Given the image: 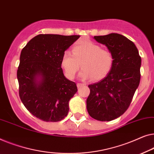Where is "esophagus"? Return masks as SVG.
Here are the masks:
<instances>
[{"label":"esophagus","mask_w":154,"mask_h":154,"mask_svg":"<svg viewBox=\"0 0 154 154\" xmlns=\"http://www.w3.org/2000/svg\"><path fill=\"white\" fill-rule=\"evenodd\" d=\"M84 84H82V83H77V86L78 88H79V87H81V86H84Z\"/></svg>","instance_id":"34e87169"}]
</instances>
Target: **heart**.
<instances>
[{
  "mask_svg": "<svg viewBox=\"0 0 154 154\" xmlns=\"http://www.w3.org/2000/svg\"><path fill=\"white\" fill-rule=\"evenodd\" d=\"M80 64L82 70L79 77L82 79L93 78L100 80L109 74L113 66V56L107 49L100 45L86 41L72 48V54L65 51L61 59V66L66 76L72 79L79 70Z\"/></svg>",
  "mask_w": 154,
  "mask_h": 154,
  "instance_id": "heart-1",
  "label": "heart"
}]
</instances>
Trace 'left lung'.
<instances>
[{
  "label": "left lung",
  "instance_id": "8db88e82",
  "mask_svg": "<svg viewBox=\"0 0 154 154\" xmlns=\"http://www.w3.org/2000/svg\"><path fill=\"white\" fill-rule=\"evenodd\" d=\"M113 56V66L101 81L88 85L86 100L89 115L100 121L119 117L130 106L140 84L141 57L135 44L118 33L94 36Z\"/></svg>",
  "mask_w": 154,
  "mask_h": 154
}]
</instances>
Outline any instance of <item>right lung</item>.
Instances as JSON below:
<instances>
[{"label": "right lung", "instance_id": "right-lung-1", "mask_svg": "<svg viewBox=\"0 0 154 154\" xmlns=\"http://www.w3.org/2000/svg\"><path fill=\"white\" fill-rule=\"evenodd\" d=\"M79 35L40 34L21 50L17 70L19 97L30 113L47 122L68 115L69 101L77 91L64 76L61 59Z\"/></svg>", "mask_w": 154, "mask_h": 154}]
</instances>
